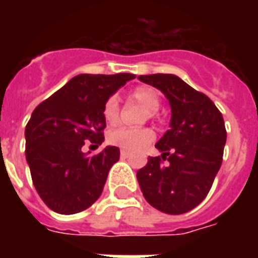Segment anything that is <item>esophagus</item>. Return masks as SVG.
Segmentation results:
<instances>
[{
  "instance_id": "esophagus-1",
  "label": "esophagus",
  "mask_w": 258,
  "mask_h": 258,
  "mask_svg": "<svg viewBox=\"0 0 258 258\" xmlns=\"http://www.w3.org/2000/svg\"><path fill=\"white\" fill-rule=\"evenodd\" d=\"M120 155H121V157H123V159H127V157L131 156V153H130V152H127V151H121V152H120Z\"/></svg>"
}]
</instances>
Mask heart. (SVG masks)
<instances>
[{"instance_id": "obj_1", "label": "heart", "mask_w": 258, "mask_h": 258, "mask_svg": "<svg viewBox=\"0 0 258 258\" xmlns=\"http://www.w3.org/2000/svg\"><path fill=\"white\" fill-rule=\"evenodd\" d=\"M131 98L134 99L137 103H140L141 106H144L148 110V116L153 117L156 114V110L160 106V98L157 95L156 91L152 88H146V87H140L133 92ZM103 118L106 120V123L116 124L118 121V116H120V106H118V101L116 96H110L105 105H103ZM109 142L113 145L120 146L123 149H128V151H137L141 149L149 142L153 141V133L149 128H127V127H121V128L113 130L109 134Z\"/></svg>"}]
</instances>
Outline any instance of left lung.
I'll return each instance as SVG.
<instances>
[{
  "mask_svg": "<svg viewBox=\"0 0 258 258\" xmlns=\"http://www.w3.org/2000/svg\"><path fill=\"white\" fill-rule=\"evenodd\" d=\"M138 79L162 91L171 118L170 128L155 145L162 156L148 157L137 179L149 205L167 214H184L207 196L221 167L227 142L224 118L209 96L175 74Z\"/></svg>",
  "mask_w": 258,
  "mask_h": 258,
  "instance_id": "obj_1",
  "label": "left lung"
}]
</instances>
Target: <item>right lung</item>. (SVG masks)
I'll use <instances>...</instances> for the list:
<instances>
[{"instance_id": "add662e5", "label": "right lung", "mask_w": 258, "mask_h": 258, "mask_svg": "<svg viewBox=\"0 0 258 258\" xmlns=\"http://www.w3.org/2000/svg\"><path fill=\"white\" fill-rule=\"evenodd\" d=\"M135 74H79L31 113L26 125V160L44 203L59 214L88 209L101 196L117 146L90 156L85 141H105L103 105Z\"/></svg>"}]
</instances>
